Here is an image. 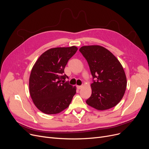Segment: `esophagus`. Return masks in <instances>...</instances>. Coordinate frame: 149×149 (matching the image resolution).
Wrapping results in <instances>:
<instances>
[{"label": "esophagus", "instance_id": "34e87169", "mask_svg": "<svg viewBox=\"0 0 149 149\" xmlns=\"http://www.w3.org/2000/svg\"><path fill=\"white\" fill-rule=\"evenodd\" d=\"M82 88V86H77V89H80Z\"/></svg>", "mask_w": 149, "mask_h": 149}]
</instances>
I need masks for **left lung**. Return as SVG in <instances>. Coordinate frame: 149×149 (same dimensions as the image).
I'll return each instance as SVG.
<instances>
[{
	"label": "left lung",
	"instance_id": "1",
	"mask_svg": "<svg viewBox=\"0 0 149 149\" xmlns=\"http://www.w3.org/2000/svg\"><path fill=\"white\" fill-rule=\"evenodd\" d=\"M79 51L86 59L93 79L92 94L86 103L98 111L115 106L123 98L127 86L124 69L114 55L99 45L83 46Z\"/></svg>",
	"mask_w": 149,
	"mask_h": 149
}]
</instances>
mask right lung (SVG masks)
Wrapping results in <instances>:
<instances>
[{
    "mask_svg": "<svg viewBox=\"0 0 149 149\" xmlns=\"http://www.w3.org/2000/svg\"><path fill=\"white\" fill-rule=\"evenodd\" d=\"M77 49L75 46L49 49L34 65L29 79V93L35 106L44 113H58L71 103L76 86L63 83L68 78L64 69Z\"/></svg>",
    "mask_w": 149,
    "mask_h": 149,
    "instance_id": "1",
    "label": "right lung"
}]
</instances>
